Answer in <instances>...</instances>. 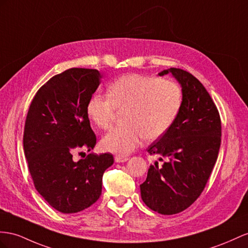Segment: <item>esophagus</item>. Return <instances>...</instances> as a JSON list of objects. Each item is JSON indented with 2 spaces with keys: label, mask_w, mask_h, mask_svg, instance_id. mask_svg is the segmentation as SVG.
Here are the masks:
<instances>
[{
  "label": "esophagus",
  "mask_w": 248,
  "mask_h": 248,
  "mask_svg": "<svg viewBox=\"0 0 248 248\" xmlns=\"http://www.w3.org/2000/svg\"><path fill=\"white\" fill-rule=\"evenodd\" d=\"M129 158L126 156H116L115 158H114V160H115V162H125L128 161Z\"/></svg>",
  "instance_id": "1"
}]
</instances>
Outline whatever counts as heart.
Segmentation results:
<instances>
[{
	"mask_svg": "<svg viewBox=\"0 0 248 248\" xmlns=\"http://www.w3.org/2000/svg\"><path fill=\"white\" fill-rule=\"evenodd\" d=\"M182 106V90L176 81L140 74H125L113 80L108 95L94 94L87 104L89 118L98 128L112 126L118 111H126L128 124L114 128L103 138L107 152L128 155L141 139L155 140L170 130Z\"/></svg>",
	"mask_w": 248,
	"mask_h": 248,
	"instance_id": "1",
	"label": "heart"
}]
</instances>
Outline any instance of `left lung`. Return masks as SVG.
Instances as JSON below:
<instances>
[{
	"label": "left lung",
	"mask_w": 248,
	"mask_h": 248,
	"mask_svg": "<svg viewBox=\"0 0 248 248\" xmlns=\"http://www.w3.org/2000/svg\"><path fill=\"white\" fill-rule=\"evenodd\" d=\"M168 73L182 88V106L170 130L148 148L164 162L150 166L140 194L152 211L174 215L192 205L205 187L218 158L221 119L211 95L194 75L177 68L158 75Z\"/></svg>",
	"instance_id": "left-lung-1"
}]
</instances>
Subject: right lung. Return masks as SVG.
I'll return each mask as SVG.
<instances>
[{
    "label": "right lung",
    "instance_id": "1",
    "mask_svg": "<svg viewBox=\"0 0 248 248\" xmlns=\"http://www.w3.org/2000/svg\"><path fill=\"white\" fill-rule=\"evenodd\" d=\"M96 69L71 68L53 76L33 97L24 129V152L37 192L63 214L91 206L101 195L105 170L113 155L89 154L75 162L73 153L93 150L87 104L100 84Z\"/></svg>",
    "mask_w": 248,
    "mask_h": 248
}]
</instances>
